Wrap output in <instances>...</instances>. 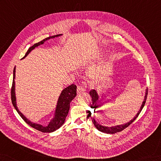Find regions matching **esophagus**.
<instances>
[{
    "label": "esophagus",
    "instance_id": "esophagus-1",
    "mask_svg": "<svg viewBox=\"0 0 161 161\" xmlns=\"http://www.w3.org/2000/svg\"><path fill=\"white\" fill-rule=\"evenodd\" d=\"M77 91L78 94H80V93L86 91V88L84 86H78Z\"/></svg>",
    "mask_w": 161,
    "mask_h": 161
}]
</instances>
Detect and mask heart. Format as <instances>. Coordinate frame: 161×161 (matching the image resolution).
I'll list each match as a JSON object with an SVG mask.
<instances>
[{"instance_id":"heart-1","label":"heart","mask_w":161,"mask_h":161,"mask_svg":"<svg viewBox=\"0 0 161 161\" xmlns=\"http://www.w3.org/2000/svg\"><path fill=\"white\" fill-rule=\"evenodd\" d=\"M91 76L92 77H95V73L91 72Z\"/></svg>"}]
</instances>
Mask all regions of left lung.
<instances>
[{
  "instance_id": "1",
  "label": "left lung",
  "mask_w": 161,
  "mask_h": 161,
  "mask_svg": "<svg viewBox=\"0 0 161 161\" xmlns=\"http://www.w3.org/2000/svg\"><path fill=\"white\" fill-rule=\"evenodd\" d=\"M89 94L92 97V104L91 105V108H94V111H95V108L97 107L98 103L99 102V95L97 94V91H95V89L91 90V91H90ZM147 89L146 90V92H145V98H144V100L143 102V103H142L140 110H139V112H138V113L136 114V115L133 118V119H132L131 121H130L129 122L126 123L123 125H115V126H112V127H106V126H103V125H100L99 123H98L96 121L95 118H93L92 117L91 111H89V110L88 112V117L91 118V120H92V122L93 123V124H94V125L95 126V128L100 132L106 133V134H114V133H117V132H121V131H122L123 130H124L125 128H126L127 127H128L138 117V116H139V114H140L142 109H143L144 106H145V102H146V99H147Z\"/></svg>"
}]
</instances>
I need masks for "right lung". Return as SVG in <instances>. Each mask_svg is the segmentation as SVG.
Returning <instances> with one entry per match:
<instances>
[{
  "instance_id": "1",
  "label": "right lung",
  "mask_w": 161,
  "mask_h": 161,
  "mask_svg": "<svg viewBox=\"0 0 161 161\" xmlns=\"http://www.w3.org/2000/svg\"><path fill=\"white\" fill-rule=\"evenodd\" d=\"M59 36H62V34L59 35H55L53 36H50L48 38H47L44 39L43 40L40 41V42L33 44L32 47L29 48V50L26 53L25 57L22 58V59L25 58L26 56H27L30 52H31L33 49L37 47H38L41 44H43L45 41L51 39V38H55V37H58ZM15 73H16V67H14V75H13V83H12V89H11V96H12V102L15 109L16 110L18 113L22 117V119L29 125L32 128L34 129L38 130L42 132H53L55 131L56 130L59 129L60 127L64 124V123L65 121V119L67 114L69 113V108H70V103L71 102V101L77 95V86L75 84L70 85L69 86L65 88L62 91L59 97V99L57 103V106H56L55 111V114L54 117L51 119V121L48 123V125L44 126L40 124H38V123L31 122L29 121V119L26 118L23 114L21 113L18 109V107L16 105V93H15Z\"/></svg>"
}]
</instances>
